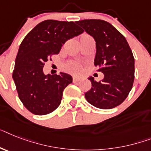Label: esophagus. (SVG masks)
Instances as JSON below:
<instances>
[{
	"label": "esophagus",
	"mask_w": 151,
	"mask_h": 151,
	"mask_svg": "<svg viewBox=\"0 0 151 151\" xmlns=\"http://www.w3.org/2000/svg\"><path fill=\"white\" fill-rule=\"evenodd\" d=\"M79 81H81V78H76V77H73V83H78V82H79Z\"/></svg>",
	"instance_id": "esophagus-1"
}]
</instances>
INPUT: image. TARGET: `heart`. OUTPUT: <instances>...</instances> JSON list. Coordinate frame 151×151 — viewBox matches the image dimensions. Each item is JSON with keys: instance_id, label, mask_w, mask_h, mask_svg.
<instances>
[{"instance_id": "b5f03b06", "label": "heart", "mask_w": 151, "mask_h": 151, "mask_svg": "<svg viewBox=\"0 0 151 151\" xmlns=\"http://www.w3.org/2000/svg\"><path fill=\"white\" fill-rule=\"evenodd\" d=\"M65 69L73 74H80L83 71V64L78 62H70L65 65Z\"/></svg>"}]
</instances>
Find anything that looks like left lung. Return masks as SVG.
I'll use <instances>...</instances> for the list:
<instances>
[{"mask_svg":"<svg viewBox=\"0 0 151 151\" xmlns=\"http://www.w3.org/2000/svg\"><path fill=\"white\" fill-rule=\"evenodd\" d=\"M96 41L94 65L104 74L102 81L93 77L85 97L90 104L109 109L121 104L128 96L134 81V58L125 37L111 24L103 20L89 19L77 22Z\"/></svg>","mask_w":151,"mask_h":151,"instance_id":"left-lung-1","label":"left lung"}]
</instances>
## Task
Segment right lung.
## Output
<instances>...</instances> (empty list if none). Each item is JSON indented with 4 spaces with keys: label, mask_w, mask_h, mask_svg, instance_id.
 <instances>
[{
    "label": "right lung",
    "mask_w": 151,
    "mask_h": 151,
    "mask_svg": "<svg viewBox=\"0 0 151 151\" xmlns=\"http://www.w3.org/2000/svg\"><path fill=\"white\" fill-rule=\"evenodd\" d=\"M84 32L73 22L46 20L36 25L20 45L12 77L20 100L31 113L46 115L60 105L65 88L73 78L60 73L47 76L45 62L59 53L67 40Z\"/></svg>",
    "instance_id": "obj_1"
}]
</instances>
